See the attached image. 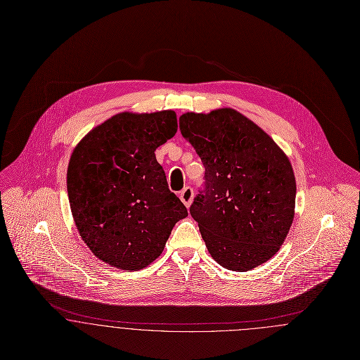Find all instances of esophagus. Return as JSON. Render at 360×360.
Returning <instances> with one entry per match:
<instances>
[{
	"instance_id": "esophagus-1",
	"label": "esophagus",
	"mask_w": 360,
	"mask_h": 360,
	"mask_svg": "<svg viewBox=\"0 0 360 360\" xmlns=\"http://www.w3.org/2000/svg\"><path fill=\"white\" fill-rule=\"evenodd\" d=\"M193 196H195V193H193V189H192L191 186H186V188L179 193V198H181L182 202H184L186 207H191V204H192V201H193Z\"/></svg>"
}]
</instances>
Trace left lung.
<instances>
[{"label":"left lung","instance_id":"left-lung-1","mask_svg":"<svg viewBox=\"0 0 360 360\" xmlns=\"http://www.w3.org/2000/svg\"><path fill=\"white\" fill-rule=\"evenodd\" d=\"M182 136L205 167V193L191 214L211 257L229 271H251L281 247L295 212V176L287 155L238 110L188 112Z\"/></svg>","mask_w":360,"mask_h":360}]
</instances>
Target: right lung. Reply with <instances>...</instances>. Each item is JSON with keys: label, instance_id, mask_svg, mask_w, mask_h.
I'll list each match as a JSON object with an SVG mask.
<instances>
[{"label": "right lung", "instance_id": "1", "mask_svg": "<svg viewBox=\"0 0 360 360\" xmlns=\"http://www.w3.org/2000/svg\"><path fill=\"white\" fill-rule=\"evenodd\" d=\"M178 129L174 110L121 112L92 128L68 167L81 239L110 266L139 271L160 257L188 210L169 189L156 149Z\"/></svg>", "mask_w": 360, "mask_h": 360}]
</instances>
